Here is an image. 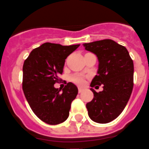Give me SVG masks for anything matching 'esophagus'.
<instances>
[{
    "label": "esophagus",
    "instance_id": "esophagus-1",
    "mask_svg": "<svg viewBox=\"0 0 149 149\" xmlns=\"http://www.w3.org/2000/svg\"><path fill=\"white\" fill-rule=\"evenodd\" d=\"M78 92H79V93H82V92H83V88H78Z\"/></svg>",
    "mask_w": 149,
    "mask_h": 149
}]
</instances>
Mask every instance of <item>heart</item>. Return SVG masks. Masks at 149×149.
Segmentation results:
<instances>
[{"label": "heart", "mask_w": 149, "mask_h": 149, "mask_svg": "<svg viewBox=\"0 0 149 149\" xmlns=\"http://www.w3.org/2000/svg\"><path fill=\"white\" fill-rule=\"evenodd\" d=\"M71 81L72 82H74L75 84L82 85L84 83V78L82 76H80V75H75V76H72L71 77Z\"/></svg>", "instance_id": "heart-1"}]
</instances>
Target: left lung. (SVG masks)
<instances>
[{"label":"left lung","mask_w":149,"mask_h":149,"mask_svg":"<svg viewBox=\"0 0 149 149\" xmlns=\"http://www.w3.org/2000/svg\"><path fill=\"white\" fill-rule=\"evenodd\" d=\"M87 51L97 55L99 61L97 75L92 88L103 84V91L90 88L94 97L86 104L92 120L106 124L115 120L126 106L133 88V61L125 46L110 39L85 43ZM99 87V86H97Z\"/></svg>","instance_id":"left-lung-1"}]
</instances>
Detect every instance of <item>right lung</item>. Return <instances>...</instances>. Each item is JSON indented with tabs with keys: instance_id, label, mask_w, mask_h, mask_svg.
Segmentation results:
<instances>
[{
	"instance_id": "1",
	"label": "right lung",
	"mask_w": 149,
	"mask_h": 149,
	"mask_svg": "<svg viewBox=\"0 0 149 149\" xmlns=\"http://www.w3.org/2000/svg\"><path fill=\"white\" fill-rule=\"evenodd\" d=\"M80 45L64 46L46 42L30 52L23 65L22 88L28 103L42 121L58 125L69 115L77 87L68 82L61 93L54 84L62 74L65 59Z\"/></svg>"
}]
</instances>
